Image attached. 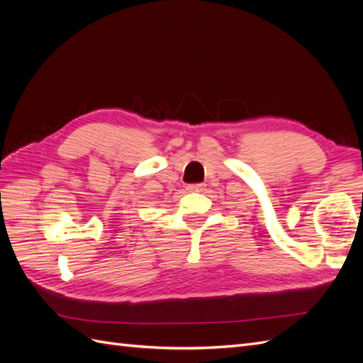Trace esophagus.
Here are the masks:
<instances>
[{
    "instance_id": "obj_1",
    "label": "esophagus",
    "mask_w": 363,
    "mask_h": 363,
    "mask_svg": "<svg viewBox=\"0 0 363 363\" xmlns=\"http://www.w3.org/2000/svg\"><path fill=\"white\" fill-rule=\"evenodd\" d=\"M187 190H190V191H203V190H206V184H191V185H189Z\"/></svg>"
}]
</instances>
